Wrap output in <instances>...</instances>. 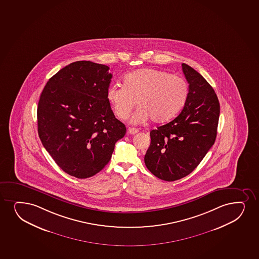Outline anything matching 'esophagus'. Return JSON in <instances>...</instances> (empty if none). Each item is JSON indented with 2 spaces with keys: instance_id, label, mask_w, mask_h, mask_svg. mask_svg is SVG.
I'll use <instances>...</instances> for the list:
<instances>
[{
  "instance_id": "34e87169",
  "label": "esophagus",
  "mask_w": 259,
  "mask_h": 259,
  "mask_svg": "<svg viewBox=\"0 0 259 259\" xmlns=\"http://www.w3.org/2000/svg\"><path fill=\"white\" fill-rule=\"evenodd\" d=\"M139 133V130L138 129H136V128H129L128 129V134H136Z\"/></svg>"
}]
</instances>
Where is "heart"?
Masks as SVG:
<instances>
[{
    "label": "heart",
    "instance_id": "b5f03b06",
    "mask_svg": "<svg viewBox=\"0 0 259 259\" xmlns=\"http://www.w3.org/2000/svg\"><path fill=\"white\" fill-rule=\"evenodd\" d=\"M188 93V84L182 77L148 67L126 73L123 85H110L107 99L119 119H127L137 101L139 108L133 116V123L150 119L164 123L182 110Z\"/></svg>",
    "mask_w": 259,
    "mask_h": 259
}]
</instances>
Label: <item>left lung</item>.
Returning <instances> with one entry per match:
<instances>
[{
  "label": "left lung",
  "instance_id": "1",
  "mask_svg": "<svg viewBox=\"0 0 259 259\" xmlns=\"http://www.w3.org/2000/svg\"><path fill=\"white\" fill-rule=\"evenodd\" d=\"M189 84L181 113L165 125L150 132L151 144L145 164L154 176L175 181L191 174L213 146L220 106L212 87L200 73L183 63Z\"/></svg>",
  "mask_w": 259,
  "mask_h": 259
}]
</instances>
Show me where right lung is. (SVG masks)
Segmentation results:
<instances>
[{
  "mask_svg": "<svg viewBox=\"0 0 259 259\" xmlns=\"http://www.w3.org/2000/svg\"><path fill=\"white\" fill-rule=\"evenodd\" d=\"M108 70L92 61L73 62L49 79L38 103L43 146L61 169L78 179L101 171L126 132L107 101Z\"/></svg>",
  "mask_w": 259,
  "mask_h": 259,
  "instance_id": "add662e5",
  "label": "right lung"
}]
</instances>
